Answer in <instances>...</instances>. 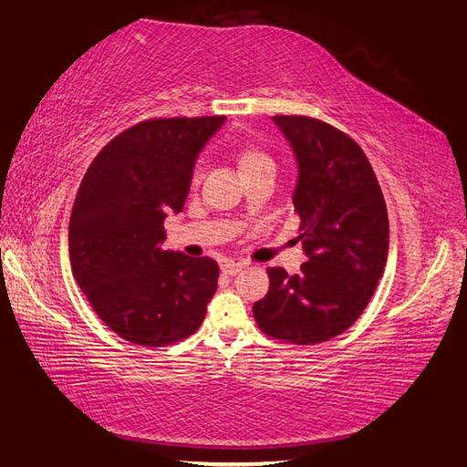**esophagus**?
<instances>
[{
  "mask_svg": "<svg viewBox=\"0 0 467 467\" xmlns=\"http://www.w3.org/2000/svg\"><path fill=\"white\" fill-rule=\"evenodd\" d=\"M242 268H244V265H242V264H235V262H225V264H222V272H223L225 275H235L237 272H242Z\"/></svg>",
  "mask_w": 467,
  "mask_h": 467,
  "instance_id": "34e87169",
  "label": "esophagus"
}]
</instances>
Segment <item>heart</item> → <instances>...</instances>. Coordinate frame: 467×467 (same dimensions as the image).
<instances>
[{"instance_id":"b5f03b06","label":"heart","mask_w":467,"mask_h":467,"mask_svg":"<svg viewBox=\"0 0 467 467\" xmlns=\"http://www.w3.org/2000/svg\"><path fill=\"white\" fill-rule=\"evenodd\" d=\"M237 159H240V169L242 171H250V169H255V167H265V165H272V159L264 153V150L260 149H244L240 150V155H237Z\"/></svg>"}]
</instances>
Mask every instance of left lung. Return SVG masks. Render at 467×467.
<instances>
[{
    "mask_svg": "<svg viewBox=\"0 0 467 467\" xmlns=\"http://www.w3.org/2000/svg\"><path fill=\"white\" fill-rule=\"evenodd\" d=\"M298 163L292 193L308 262L288 275L268 268L270 290L254 304L265 335L317 345L355 325L383 275L389 220L375 171L345 132L310 117H272Z\"/></svg>",
    "mask_w": 467,
    "mask_h": 467,
    "instance_id": "left-lung-1",
    "label": "left lung"
}]
</instances>
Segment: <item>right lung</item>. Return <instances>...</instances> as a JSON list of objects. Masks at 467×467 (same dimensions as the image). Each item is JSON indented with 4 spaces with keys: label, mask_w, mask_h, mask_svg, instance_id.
I'll return each mask as SVG.
<instances>
[{
    "label": "right lung",
    "mask_w": 467,
    "mask_h": 467,
    "mask_svg": "<svg viewBox=\"0 0 467 467\" xmlns=\"http://www.w3.org/2000/svg\"><path fill=\"white\" fill-rule=\"evenodd\" d=\"M225 117L142 120L94 157L74 199L68 250L76 282L110 330L142 347L179 342L202 327L217 290L212 258L161 247L193 167Z\"/></svg>",
    "instance_id": "1"
}]
</instances>
